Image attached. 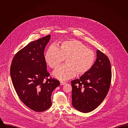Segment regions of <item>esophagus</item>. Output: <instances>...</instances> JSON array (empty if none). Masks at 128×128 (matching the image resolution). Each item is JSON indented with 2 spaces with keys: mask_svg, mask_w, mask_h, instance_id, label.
I'll use <instances>...</instances> for the list:
<instances>
[{
  "mask_svg": "<svg viewBox=\"0 0 128 128\" xmlns=\"http://www.w3.org/2000/svg\"><path fill=\"white\" fill-rule=\"evenodd\" d=\"M66 82H63V81H60V84L61 85H63L65 84Z\"/></svg>",
  "mask_w": 128,
  "mask_h": 128,
  "instance_id": "34e87169",
  "label": "esophagus"
}]
</instances>
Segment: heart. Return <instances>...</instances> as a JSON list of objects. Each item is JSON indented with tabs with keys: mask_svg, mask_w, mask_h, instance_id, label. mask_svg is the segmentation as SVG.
Here are the masks:
<instances>
[{
	"mask_svg": "<svg viewBox=\"0 0 128 128\" xmlns=\"http://www.w3.org/2000/svg\"><path fill=\"white\" fill-rule=\"evenodd\" d=\"M65 59L66 64L58 67L53 75L61 80H66L87 73L92 67L95 55L91 49L78 40H70L61 43L58 47L52 45L44 55V60L49 67L56 68Z\"/></svg>",
	"mask_w": 128,
	"mask_h": 128,
	"instance_id": "heart-1",
	"label": "heart"
}]
</instances>
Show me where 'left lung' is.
Here are the masks:
<instances>
[{
    "label": "left lung",
    "mask_w": 128,
    "mask_h": 128,
    "mask_svg": "<svg viewBox=\"0 0 128 128\" xmlns=\"http://www.w3.org/2000/svg\"><path fill=\"white\" fill-rule=\"evenodd\" d=\"M96 56L91 70L79 79L71 82L72 106L82 113L95 110L103 102L110 89L111 80L110 60L98 49Z\"/></svg>",
    "instance_id": "1"
}]
</instances>
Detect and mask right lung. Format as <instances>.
<instances>
[{"label":"right lung","mask_w":128,"mask_h":128,"mask_svg":"<svg viewBox=\"0 0 128 128\" xmlns=\"http://www.w3.org/2000/svg\"><path fill=\"white\" fill-rule=\"evenodd\" d=\"M50 35L32 42L15 55L10 67L14 89L25 104L36 112L45 111L51 106V94L60 82L48 79L49 73L44 55Z\"/></svg>","instance_id":"obj_1"}]
</instances>
